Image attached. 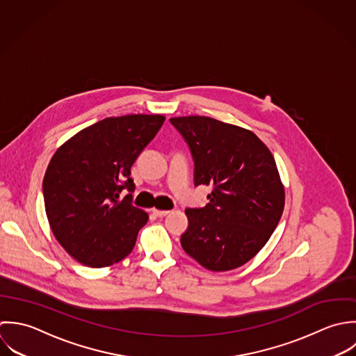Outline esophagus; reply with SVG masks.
Masks as SVG:
<instances>
[{
    "mask_svg": "<svg viewBox=\"0 0 356 356\" xmlns=\"http://www.w3.org/2000/svg\"><path fill=\"white\" fill-rule=\"evenodd\" d=\"M152 213L155 214L156 217H163L169 213V211H159V209H152Z\"/></svg>",
    "mask_w": 356,
    "mask_h": 356,
    "instance_id": "34e87169",
    "label": "esophagus"
}]
</instances>
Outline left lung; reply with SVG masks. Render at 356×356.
Instances as JSON below:
<instances>
[{"instance_id": "obj_1", "label": "left lung", "mask_w": 356, "mask_h": 356, "mask_svg": "<svg viewBox=\"0 0 356 356\" xmlns=\"http://www.w3.org/2000/svg\"><path fill=\"white\" fill-rule=\"evenodd\" d=\"M194 161V184L212 187L204 208H187L184 252L211 271H229L253 259L284 212L275 159L253 132L209 117L170 118Z\"/></svg>"}]
</instances>
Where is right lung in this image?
Listing matches in <instances>:
<instances>
[{
    "label": "right lung",
    "instance_id": "1",
    "mask_svg": "<svg viewBox=\"0 0 356 356\" xmlns=\"http://www.w3.org/2000/svg\"><path fill=\"white\" fill-rule=\"evenodd\" d=\"M163 121L145 114L104 118L54 154L42 181L45 211L55 238L81 264L107 267L134 250L148 214L132 204L131 168Z\"/></svg>",
    "mask_w": 356,
    "mask_h": 356
}]
</instances>
